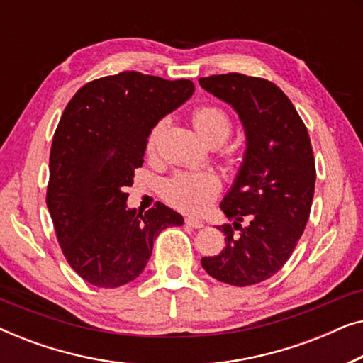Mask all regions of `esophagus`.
Segmentation results:
<instances>
[{
    "label": "esophagus",
    "mask_w": 363,
    "mask_h": 363,
    "mask_svg": "<svg viewBox=\"0 0 363 363\" xmlns=\"http://www.w3.org/2000/svg\"><path fill=\"white\" fill-rule=\"evenodd\" d=\"M185 225L190 228H195V230H200V228H203V221L198 220V218L188 216V218H185Z\"/></svg>",
    "instance_id": "esophagus-1"
}]
</instances>
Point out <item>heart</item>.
I'll return each mask as SVG.
<instances>
[{
    "label": "heart",
    "instance_id": "heart-1",
    "mask_svg": "<svg viewBox=\"0 0 363 363\" xmlns=\"http://www.w3.org/2000/svg\"><path fill=\"white\" fill-rule=\"evenodd\" d=\"M198 135L208 143H223L231 132V118L220 107L201 106L191 116ZM162 123L153 127L148 137V150L155 145ZM218 180L206 172L177 173L165 183V198L173 206L185 211H201L218 193Z\"/></svg>",
    "mask_w": 363,
    "mask_h": 363
}]
</instances>
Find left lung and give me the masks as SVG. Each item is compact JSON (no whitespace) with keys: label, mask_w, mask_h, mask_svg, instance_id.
<instances>
[{"label":"left lung","mask_w":363,"mask_h":363,"mask_svg":"<svg viewBox=\"0 0 363 363\" xmlns=\"http://www.w3.org/2000/svg\"><path fill=\"white\" fill-rule=\"evenodd\" d=\"M198 82L233 107L246 137L240 170L220 205L240 233L223 226L225 247L201 257V266L226 284H257L286 264L309 220L315 186L309 133L286 94L266 79L230 72Z\"/></svg>","instance_id":"1"}]
</instances>
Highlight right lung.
Returning <instances> with one entry per match:
<instances>
[{"instance_id": "add662e5", "label": "right lung", "mask_w": 363, "mask_h": 363, "mask_svg": "<svg viewBox=\"0 0 363 363\" xmlns=\"http://www.w3.org/2000/svg\"><path fill=\"white\" fill-rule=\"evenodd\" d=\"M195 92L188 79L123 71L79 89L64 108L49 157L48 210L74 271L97 287L142 274L153 241L183 216L158 203L127 206L125 188L142 167L152 128Z\"/></svg>"}]
</instances>
